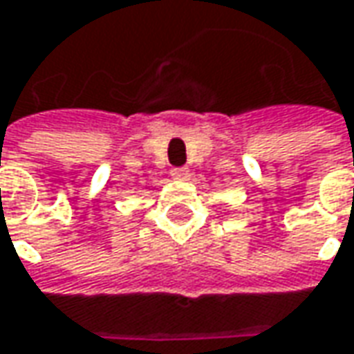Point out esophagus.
Segmentation results:
<instances>
[{"label": "esophagus", "instance_id": "obj_1", "mask_svg": "<svg viewBox=\"0 0 354 354\" xmlns=\"http://www.w3.org/2000/svg\"><path fill=\"white\" fill-rule=\"evenodd\" d=\"M173 179H179V181H185L191 177V169L189 167H173L171 169Z\"/></svg>", "mask_w": 354, "mask_h": 354}]
</instances>
